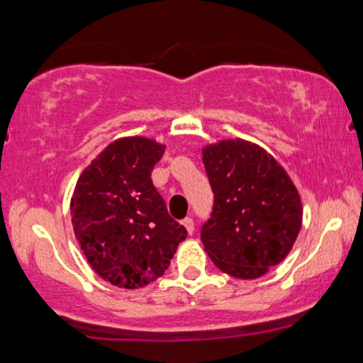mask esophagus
<instances>
[{
  "mask_svg": "<svg viewBox=\"0 0 363 363\" xmlns=\"http://www.w3.org/2000/svg\"><path fill=\"white\" fill-rule=\"evenodd\" d=\"M182 225L186 227V230H187V233H189V235H192V233H194V220H192L191 217H186V218H184V220H182Z\"/></svg>",
  "mask_w": 363,
  "mask_h": 363,
  "instance_id": "obj_1",
  "label": "esophagus"
}]
</instances>
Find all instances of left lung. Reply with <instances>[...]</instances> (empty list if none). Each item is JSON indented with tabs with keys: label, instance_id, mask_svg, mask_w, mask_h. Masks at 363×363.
<instances>
[{
	"label": "left lung",
	"instance_id": "obj_1",
	"mask_svg": "<svg viewBox=\"0 0 363 363\" xmlns=\"http://www.w3.org/2000/svg\"><path fill=\"white\" fill-rule=\"evenodd\" d=\"M213 212L201 240L220 272L255 279L288 257L303 223V203L284 167L252 141L202 147Z\"/></svg>",
	"mask_w": 363,
	"mask_h": 363
}]
</instances>
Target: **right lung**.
Returning <instances> with one entry per match:
<instances>
[{"mask_svg": "<svg viewBox=\"0 0 363 363\" xmlns=\"http://www.w3.org/2000/svg\"><path fill=\"white\" fill-rule=\"evenodd\" d=\"M164 150L151 138H118L75 184V238L94 272L118 288H143L162 277L187 237L151 181Z\"/></svg>", "mask_w": 363, "mask_h": 363, "instance_id": "1", "label": "right lung"}]
</instances>
